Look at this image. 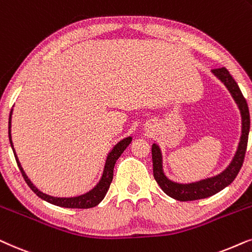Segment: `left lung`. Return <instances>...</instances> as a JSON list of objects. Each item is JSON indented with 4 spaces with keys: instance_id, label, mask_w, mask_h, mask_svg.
<instances>
[{
    "instance_id": "1",
    "label": "left lung",
    "mask_w": 252,
    "mask_h": 252,
    "mask_svg": "<svg viewBox=\"0 0 252 252\" xmlns=\"http://www.w3.org/2000/svg\"><path fill=\"white\" fill-rule=\"evenodd\" d=\"M212 73L227 87L231 98L234 99V101L239 107L241 122H242L239 146H237L233 160L230 161L227 168L222 170L220 174L212 177H207V179L196 181V182L180 183L166 176L165 172H163L162 152H161L160 146L154 143L152 145L154 179H156L157 183L159 184L163 192L174 199L180 200V202H189V200L207 198V197L213 196V194L218 193L219 191L229 186L235 180L237 174H239L241 167L243 165L244 156H246L248 137H249L250 131V114L247 100L244 99L239 85H237V83L230 76L229 71L226 68L213 69Z\"/></svg>"
}]
</instances>
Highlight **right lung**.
<instances>
[{"label":"right lung","mask_w":252,"mask_h":252,"mask_svg":"<svg viewBox=\"0 0 252 252\" xmlns=\"http://www.w3.org/2000/svg\"><path fill=\"white\" fill-rule=\"evenodd\" d=\"M12 110L10 112V116H9V140H10V145H11V149L13 151V154H15L17 165H18V168L21 170L22 175L24 176L25 182L28 183V186L31 188L33 192H34L39 198H41L46 202H48L53 205L60 206V207H66V209H90V207H94L98 205V204L101 202V200L105 198L107 191L109 189L110 183L113 181V174H114V166H115L116 160L121 157V154L123 153V151L129 146V144L131 143L132 137H126V138L121 139L119 143L115 144L110 152L108 153V156L106 158V162L105 166H103V172L102 175L100 177L99 182L95 184L94 187L92 188L91 190H89L85 193L79 194V196H73V197H54L50 196V194H47L45 192H42L41 190H39L34 184L32 183V181L29 179L26 173L23 169V167L19 162L18 157H17L16 151L13 149V143L11 139V116H12Z\"/></svg>","instance_id":"right-lung-1"}]
</instances>
